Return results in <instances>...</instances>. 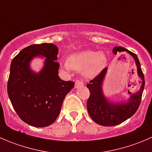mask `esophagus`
<instances>
[{
  "label": "esophagus",
  "mask_w": 152,
  "mask_h": 152,
  "mask_svg": "<svg viewBox=\"0 0 152 152\" xmlns=\"http://www.w3.org/2000/svg\"><path fill=\"white\" fill-rule=\"evenodd\" d=\"M84 83L82 82V81L76 80V82H75V88H78V87H81V86H83Z\"/></svg>",
  "instance_id": "esophagus-1"
}]
</instances>
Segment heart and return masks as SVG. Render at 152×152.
Here are the masks:
<instances>
[{
	"label": "heart",
	"instance_id": "1",
	"mask_svg": "<svg viewBox=\"0 0 152 152\" xmlns=\"http://www.w3.org/2000/svg\"><path fill=\"white\" fill-rule=\"evenodd\" d=\"M107 63V58L102 51L82 50L70 55L68 59L62 62L67 70L83 71L87 78H94L101 73Z\"/></svg>",
	"mask_w": 152,
	"mask_h": 152
}]
</instances>
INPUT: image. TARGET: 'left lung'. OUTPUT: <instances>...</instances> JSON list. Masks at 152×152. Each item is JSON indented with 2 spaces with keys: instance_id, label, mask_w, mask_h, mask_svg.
Segmentation results:
<instances>
[{
  "instance_id": "1",
  "label": "left lung",
  "mask_w": 152,
  "mask_h": 152,
  "mask_svg": "<svg viewBox=\"0 0 152 152\" xmlns=\"http://www.w3.org/2000/svg\"><path fill=\"white\" fill-rule=\"evenodd\" d=\"M122 51H126L131 55L135 62L137 76L141 79V86L138 91L135 93H132L128 90L129 97L124 102H110L103 92V82L108 70L107 67H105L97 77L90 81V84L87 85L90 93L87 102L89 115L96 123L104 126L118 125L131 118L136 113L141 102L145 81L140 61L135 53L129 51L125 48L117 46L113 49L115 55L117 54L118 52Z\"/></svg>"
}]
</instances>
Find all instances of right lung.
I'll return each instance as SVG.
<instances>
[{
  "instance_id": "right-lung-1",
  "label": "right lung",
  "mask_w": 152,
  "mask_h": 152,
  "mask_svg": "<svg viewBox=\"0 0 152 152\" xmlns=\"http://www.w3.org/2000/svg\"><path fill=\"white\" fill-rule=\"evenodd\" d=\"M59 49L52 43L31 45L12 59L7 91L14 109L21 120L35 127H45L55 121L65 96L74 82L58 76ZM34 58L44 59L40 72L30 68Z\"/></svg>"
}]
</instances>
